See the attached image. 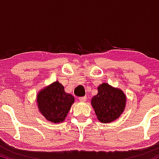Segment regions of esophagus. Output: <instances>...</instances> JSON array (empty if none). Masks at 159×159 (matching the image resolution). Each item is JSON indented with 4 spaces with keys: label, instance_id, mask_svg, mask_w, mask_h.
<instances>
[{
    "label": "esophagus",
    "instance_id": "esophagus-1",
    "mask_svg": "<svg viewBox=\"0 0 159 159\" xmlns=\"http://www.w3.org/2000/svg\"><path fill=\"white\" fill-rule=\"evenodd\" d=\"M86 99H87V98L85 97V96H84V97L79 98V101H80V102H85V101H86Z\"/></svg>",
    "mask_w": 159,
    "mask_h": 159
}]
</instances>
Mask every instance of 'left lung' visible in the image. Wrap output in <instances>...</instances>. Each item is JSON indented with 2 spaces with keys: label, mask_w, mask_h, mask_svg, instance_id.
<instances>
[{
  "label": "left lung",
  "mask_w": 159,
  "mask_h": 159,
  "mask_svg": "<svg viewBox=\"0 0 159 159\" xmlns=\"http://www.w3.org/2000/svg\"><path fill=\"white\" fill-rule=\"evenodd\" d=\"M98 94L91 100V103L99 122L110 123L119 118L126 106L125 94L122 89L115 88L107 83L98 87Z\"/></svg>",
  "instance_id": "1"
}]
</instances>
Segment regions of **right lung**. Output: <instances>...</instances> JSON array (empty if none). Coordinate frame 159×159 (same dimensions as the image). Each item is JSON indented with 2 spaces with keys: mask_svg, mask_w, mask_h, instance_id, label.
Wrapping results in <instances>:
<instances>
[{
  "mask_svg": "<svg viewBox=\"0 0 159 159\" xmlns=\"http://www.w3.org/2000/svg\"><path fill=\"white\" fill-rule=\"evenodd\" d=\"M74 96L67 94L58 81L45 86L37 94V103L40 113L47 121L63 122L74 103Z\"/></svg>",
  "mask_w": 159,
  "mask_h": 159,
  "instance_id": "add662e5",
  "label": "right lung"
}]
</instances>
